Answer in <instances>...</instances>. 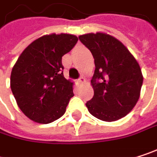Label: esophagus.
<instances>
[{
    "label": "esophagus",
    "instance_id": "34e87169",
    "mask_svg": "<svg viewBox=\"0 0 157 157\" xmlns=\"http://www.w3.org/2000/svg\"><path fill=\"white\" fill-rule=\"evenodd\" d=\"M77 82L80 83V84H81V83H83V82H85V79L83 78V77H80V78L77 80Z\"/></svg>",
    "mask_w": 157,
    "mask_h": 157
}]
</instances>
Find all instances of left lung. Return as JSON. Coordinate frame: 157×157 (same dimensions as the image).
Segmentation results:
<instances>
[{"label": "left lung", "mask_w": 157, "mask_h": 157, "mask_svg": "<svg viewBox=\"0 0 157 157\" xmlns=\"http://www.w3.org/2000/svg\"><path fill=\"white\" fill-rule=\"evenodd\" d=\"M92 52L95 70L91 83L93 98L86 102L94 117L113 122L123 118L136 105L143 84L141 69L128 49L114 37L102 33L79 36Z\"/></svg>", "instance_id": "8db88e82"}]
</instances>
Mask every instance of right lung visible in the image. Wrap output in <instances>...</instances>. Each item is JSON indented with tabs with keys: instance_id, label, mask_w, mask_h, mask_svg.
<instances>
[{
	"instance_id": "1",
	"label": "right lung",
	"mask_w": 157,
	"mask_h": 157,
	"mask_svg": "<svg viewBox=\"0 0 157 157\" xmlns=\"http://www.w3.org/2000/svg\"><path fill=\"white\" fill-rule=\"evenodd\" d=\"M72 34L44 35L18 58L11 74V89L20 109L31 120L50 124L59 119L75 95L63 76L62 57L76 44Z\"/></svg>"
}]
</instances>
